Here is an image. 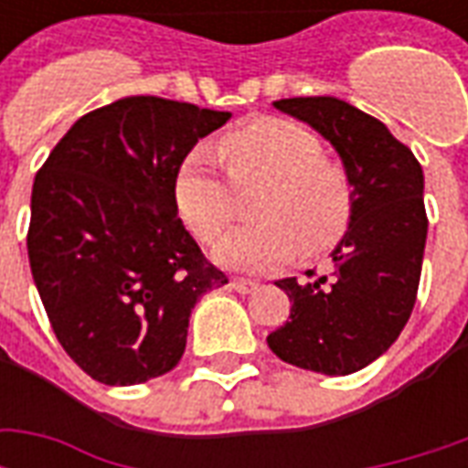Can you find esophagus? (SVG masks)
I'll list each match as a JSON object with an SVG mask.
<instances>
[{
    "instance_id": "obj_1",
    "label": "esophagus",
    "mask_w": 468,
    "mask_h": 468,
    "mask_svg": "<svg viewBox=\"0 0 468 468\" xmlns=\"http://www.w3.org/2000/svg\"><path fill=\"white\" fill-rule=\"evenodd\" d=\"M230 285H233L238 293H253V291H258V283H255V281H248V278H233Z\"/></svg>"
}]
</instances>
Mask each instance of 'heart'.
Returning <instances> with one entry per match:
<instances>
[{
	"instance_id": "b5f03b06",
	"label": "heart",
	"mask_w": 468,
	"mask_h": 468,
	"mask_svg": "<svg viewBox=\"0 0 468 468\" xmlns=\"http://www.w3.org/2000/svg\"><path fill=\"white\" fill-rule=\"evenodd\" d=\"M238 190L261 185L255 223L243 225L215 248V258L238 271H273L298 250L324 253L351 225L353 185L344 165L324 157V144L303 124L263 117L228 133L218 144ZM233 184V185H234ZM232 185V186H233ZM203 150L177 167L175 207L203 243H215L238 213L235 188Z\"/></svg>"
}]
</instances>
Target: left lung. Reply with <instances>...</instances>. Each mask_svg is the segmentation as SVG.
<instances>
[{
    "label": "left lung",
    "instance_id": "obj_1",
    "mask_svg": "<svg viewBox=\"0 0 468 468\" xmlns=\"http://www.w3.org/2000/svg\"><path fill=\"white\" fill-rule=\"evenodd\" d=\"M334 144L353 185L348 230L331 253L334 273L278 281L291 321L268 335L281 361L346 376L391 348L416 303L429 218L419 160L388 127L335 97L273 102Z\"/></svg>",
    "mask_w": 468,
    "mask_h": 468
}]
</instances>
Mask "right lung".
I'll return each instance as SVG.
<instances>
[{
  "label": "right lung",
  "instance_id": "add662e5",
  "mask_svg": "<svg viewBox=\"0 0 468 468\" xmlns=\"http://www.w3.org/2000/svg\"><path fill=\"white\" fill-rule=\"evenodd\" d=\"M230 112L124 97L77 120L39 167L27 253L57 341L95 381L133 386L183 358L190 311L228 283L175 207L195 143Z\"/></svg>",
  "mask_w": 468,
  "mask_h": 468
}]
</instances>
